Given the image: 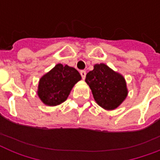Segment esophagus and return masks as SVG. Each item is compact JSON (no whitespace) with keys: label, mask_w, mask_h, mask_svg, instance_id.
<instances>
[{"label":"esophagus","mask_w":160,"mask_h":160,"mask_svg":"<svg viewBox=\"0 0 160 160\" xmlns=\"http://www.w3.org/2000/svg\"><path fill=\"white\" fill-rule=\"evenodd\" d=\"M80 75L82 76L83 80H85V76H86V71H85V70H81V71H80Z\"/></svg>","instance_id":"esophagus-1"}]
</instances>
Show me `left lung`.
I'll return each instance as SVG.
<instances>
[{"mask_svg":"<svg viewBox=\"0 0 160 160\" xmlns=\"http://www.w3.org/2000/svg\"><path fill=\"white\" fill-rule=\"evenodd\" d=\"M85 82L90 86L95 102L106 110H114L128 95L126 80L121 74L104 63L95 64L86 75Z\"/></svg>","mask_w":160,"mask_h":160,"instance_id":"obj_1","label":"left lung"}]
</instances>
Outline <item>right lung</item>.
<instances>
[{
	"label": "right lung",
	"instance_id": "right-lung-1",
	"mask_svg": "<svg viewBox=\"0 0 160 160\" xmlns=\"http://www.w3.org/2000/svg\"><path fill=\"white\" fill-rule=\"evenodd\" d=\"M81 75L75 68L57 64L39 80L37 95L44 105L56 106L67 100Z\"/></svg>",
	"mask_w": 160,
	"mask_h": 160
}]
</instances>
